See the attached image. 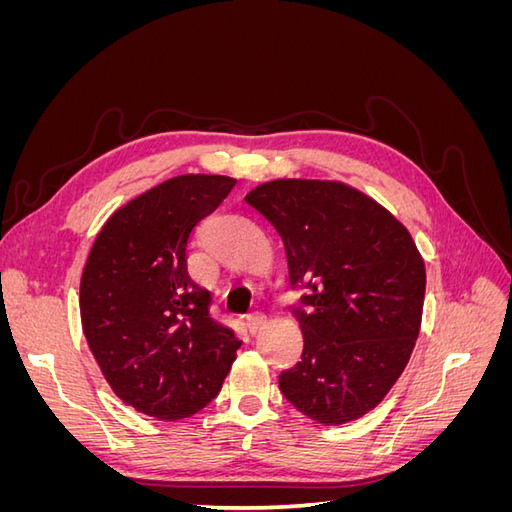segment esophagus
<instances>
[{"label":"esophagus","instance_id":"esophagus-1","mask_svg":"<svg viewBox=\"0 0 512 512\" xmlns=\"http://www.w3.org/2000/svg\"><path fill=\"white\" fill-rule=\"evenodd\" d=\"M247 329H250V333L252 335H256L262 327H265V324H267V316L265 314H260V312H254V314H250V316H247Z\"/></svg>","mask_w":512,"mask_h":512}]
</instances>
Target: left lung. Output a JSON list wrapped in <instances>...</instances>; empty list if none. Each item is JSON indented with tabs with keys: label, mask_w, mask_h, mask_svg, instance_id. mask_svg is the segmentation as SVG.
Listing matches in <instances>:
<instances>
[{
	"label": "left lung",
	"mask_w": 512,
	"mask_h": 512,
	"mask_svg": "<svg viewBox=\"0 0 512 512\" xmlns=\"http://www.w3.org/2000/svg\"><path fill=\"white\" fill-rule=\"evenodd\" d=\"M282 237L301 361L280 391L320 425L374 410L408 365L425 299V262L395 215L344 181L275 179L245 194Z\"/></svg>",
	"instance_id": "left-lung-1"
}]
</instances>
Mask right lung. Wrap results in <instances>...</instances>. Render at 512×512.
Wrapping results in <instances>:
<instances>
[{"label": "right lung", "mask_w": 512, "mask_h": 512, "mask_svg": "<svg viewBox=\"0 0 512 512\" xmlns=\"http://www.w3.org/2000/svg\"><path fill=\"white\" fill-rule=\"evenodd\" d=\"M235 183L179 175L153 185L104 222L85 260L79 307L89 350L123 404L160 421L203 410L241 346L188 275L198 222Z\"/></svg>", "instance_id": "obj_1"}]
</instances>
